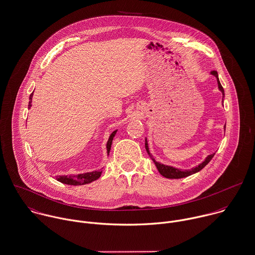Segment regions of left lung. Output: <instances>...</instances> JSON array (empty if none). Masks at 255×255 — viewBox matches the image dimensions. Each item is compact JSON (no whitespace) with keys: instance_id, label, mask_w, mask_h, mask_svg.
Returning <instances> with one entry per match:
<instances>
[{"instance_id":"obj_1","label":"left lung","mask_w":255,"mask_h":255,"mask_svg":"<svg viewBox=\"0 0 255 255\" xmlns=\"http://www.w3.org/2000/svg\"><path fill=\"white\" fill-rule=\"evenodd\" d=\"M211 74L214 75V76L217 78L219 90H220V91L222 92V94L225 96V92H224V89H223V87H222V85H221V83H220V81H219V77H218L217 71H212ZM225 129H226V126H225ZM145 147H146V150H147V152L149 153V155H150L151 158L153 159V162H154V164H155V166H156V168H157V170H158V172H159L162 176H164V177H166V178H183V177L189 176V175H191V174H193V173H196V172L200 171V170L203 168L204 166H206V165L209 163V161L213 158V156H214V154H215V153H212V154H209V155L205 158V160H204L203 162L200 163V164H199L198 166H196V167H193V168H191V169L181 170V169H178V168H175V167H172V166H169V165H165V164H162V163H159V162L155 161L154 158L152 156V154L150 153V151H149V146H148L147 139L145 140Z\"/></svg>"}]
</instances>
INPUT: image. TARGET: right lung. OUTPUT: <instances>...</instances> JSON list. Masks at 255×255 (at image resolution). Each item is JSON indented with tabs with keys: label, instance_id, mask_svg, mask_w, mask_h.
<instances>
[{
	"label": "right lung",
	"instance_id": "obj_1",
	"mask_svg": "<svg viewBox=\"0 0 255 255\" xmlns=\"http://www.w3.org/2000/svg\"><path fill=\"white\" fill-rule=\"evenodd\" d=\"M32 95L33 93L30 95L29 97V102H28V108H30L31 106V101H32ZM117 130L113 131L107 141L106 144V149H107V153L109 154L110 152V148H111V144H112V140L116 134ZM102 170H96V171H92V172H86V173H82V174H78V175H60V176H56V179L62 183L65 184H69V185H82V184H88L91 183L95 180H97L98 178H100L101 174H102Z\"/></svg>",
	"mask_w": 255,
	"mask_h": 255
}]
</instances>
